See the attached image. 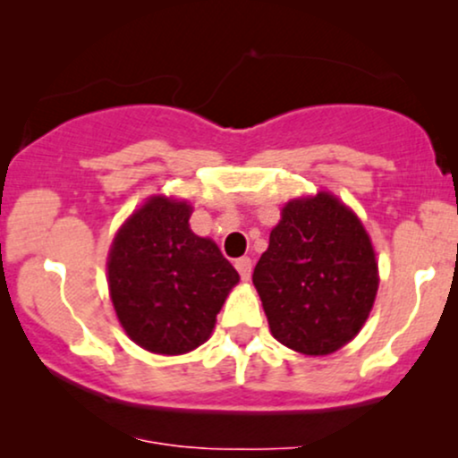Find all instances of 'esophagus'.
I'll list each match as a JSON object with an SVG mask.
<instances>
[{
	"mask_svg": "<svg viewBox=\"0 0 458 458\" xmlns=\"http://www.w3.org/2000/svg\"><path fill=\"white\" fill-rule=\"evenodd\" d=\"M234 267H236V271H239V276H241V280H250V276H251V260L250 259H239L234 262Z\"/></svg>",
	"mask_w": 458,
	"mask_h": 458,
	"instance_id": "esophagus-1",
	"label": "esophagus"
}]
</instances>
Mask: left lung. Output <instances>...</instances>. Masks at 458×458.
<instances>
[{"label":"left lung","instance_id":"obj_1","mask_svg":"<svg viewBox=\"0 0 458 458\" xmlns=\"http://www.w3.org/2000/svg\"><path fill=\"white\" fill-rule=\"evenodd\" d=\"M273 338L329 355L364 327L379 267L360 217L329 191L291 199L254 276Z\"/></svg>","mask_w":458,"mask_h":458}]
</instances>
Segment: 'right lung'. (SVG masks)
Instances as JSON below:
<instances>
[{
  "instance_id": "obj_1",
  "label": "right lung",
  "mask_w": 458,
  "mask_h": 458,
  "mask_svg": "<svg viewBox=\"0 0 458 458\" xmlns=\"http://www.w3.org/2000/svg\"><path fill=\"white\" fill-rule=\"evenodd\" d=\"M191 204L152 196L115 234L109 295L120 325L150 353L182 355L207 343L239 273L215 241L191 233Z\"/></svg>"
}]
</instances>
